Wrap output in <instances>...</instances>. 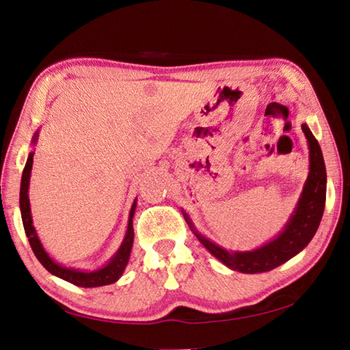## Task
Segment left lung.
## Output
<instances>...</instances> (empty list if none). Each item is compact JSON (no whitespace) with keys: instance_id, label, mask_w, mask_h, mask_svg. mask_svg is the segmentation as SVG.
Wrapping results in <instances>:
<instances>
[{"instance_id":"1","label":"left lung","mask_w":350,"mask_h":350,"mask_svg":"<svg viewBox=\"0 0 350 350\" xmlns=\"http://www.w3.org/2000/svg\"><path fill=\"white\" fill-rule=\"evenodd\" d=\"M301 129L309 142L310 172L308 181L304 184L301 198L298 200L294 215L289 219L284 232L275 241H271L270 243L255 251L228 252L227 250L219 248L218 245L204 239L202 234L194 233L199 237L204 248L219 261H223L227 267L242 271V273H262V271H269L304 250V246H308L314 233H317L323 214V208H325L327 172L317 138H314L306 124L301 126Z\"/></svg>"}]
</instances>
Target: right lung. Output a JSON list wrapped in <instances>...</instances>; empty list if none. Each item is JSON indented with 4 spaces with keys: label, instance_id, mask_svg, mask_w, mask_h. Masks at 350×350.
I'll use <instances>...</instances> for the list:
<instances>
[{
    "label": "right lung",
    "instance_id": "add662e5",
    "mask_svg": "<svg viewBox=\"0 0 350 350\" xmlns=\"http://www.w3.org/2000/svg\"><path fill=\"white\" fill-rule=\"evenodd\" d=\"M37 138V136H36ZM32 160H33V152H29L27 165H25L23 174H22V183H21V214H22V221H23V228L25 233H27V237L29 241L31 248L36 254V257L38 261L49 270L50 273L61 278L66 282H71L77 286H83V288H95V286H104L114 284L116 280L122 276L123 270L127 264V260H129L131 250H132V243H133V223H132V217L135 214V208H136V202H133L131 214H129V226H127V232L126 237L120 246V250L117 251L114 255V258L111 260L105 267H102L96 271H80V270H72V269H66L59 266L52 258L49 257L47 252L42 250V246L38 241L36 228L32 226V217H31V208H29V199H28V185H29V176H31V169H32Z\"/></svg>",
    "mask_w": 350,
    "mask_h": 350
}]
</instances>
